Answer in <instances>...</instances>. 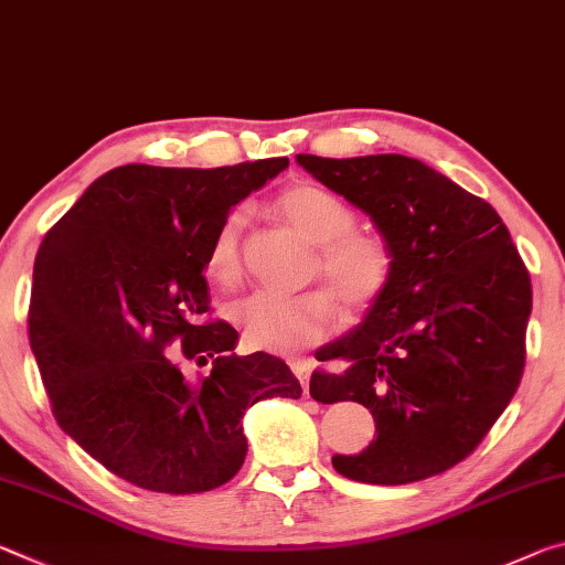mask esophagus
Segmentation results:
<instances>
[{
    "label": "esophagus",
    "instance_id": "1",
    "mask_svg": "<svg viewBox=\"0 0 565 565\" xmlns=\"http://www.w3.org/2000/svg\"><path fill=\"white\" fill-rule=\"evenodd\" d=\"M290 367H292V373L298 375V381L302 385V393L310 395V373H312L310 360H292Z\"/></svg>",
    "mask_w": 565,
    "mask_h": 565
}]
</instances>
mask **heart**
Returning <instances> with one entry per match:
<instances>
[{"label": "heart", "mask_w": 565, "mask_h": 565, "mask_svg": "<svg viewBox=\"0 0 565 565\" xmlns=\"http://www.w3.org/2000/svg\"><path fill=\"white\" fill-rule=\"evenodd\" d=\"M280 215L320 245L316 270L348 310H365L385 292L393 277V253L381 237L355 233V215L343 200L312 182H292L275 198ZM245 215L227 212L210 237L205 267L212 280L235 285L243 273ZM235 322L253 350L295 355L320 343L332 322V302L326 292L282 295L263 290L235 308Z\"/></svg>", "instance_id": "1"}]
</instances>
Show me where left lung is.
Returning a JSON list of instances; mask_svg holds the SVG:
<instances>
[{"label":"left lung","mask_w":565,"mask_h":565,"mask_svg":"<svg viewBox=\"0 0 565 565\" xmlns=\"http://www.w3.org/2000/svg\"><path fill=\"white\" fill-rule=\"evenodd\" d=\"M298 164L373 220L393 277L355 330L318 360L345 370L310 377L318 403L373 413V443L332 456L340 476L403 486L476 450L521 383L531 277L486 200L405 154H298Z\"/></svg>","instance_id":"8db88e82"}]
</instances>
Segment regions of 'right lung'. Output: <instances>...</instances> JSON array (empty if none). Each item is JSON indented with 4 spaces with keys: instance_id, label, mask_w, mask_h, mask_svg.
I'll list each match as a JSON object with an SVG mask.
<instances>
[{
    "instance_id": "add662e5",
    "label": "right lung",
    "mask_w": 565,
    "mask_h": 565,
    "mask_svg": "<svg viewBox=\"0 0 565 565\" xmlns=\"http://www.w3.org/2000/svg\"><path fill=\"white\" fill-rule=\"evenodd\" d=\"M122 164L64 212L34 260L30 345L60 428L115 476L154 493H202L247 456L243 415L300 397L280 358L235 355L237 330L210 322L205 255L220 220L288 168ZM213 363L188 379L163 353Z\"/></svg>"
}]
</instances>
